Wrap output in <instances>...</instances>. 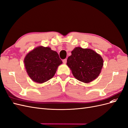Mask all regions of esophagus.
<instances>
[{
  "label": "esophagus",
  "instance_id": "obj_1",
  "mask_svg": "<svg viewBox=\"0 0 128 128\" xmlns=\"http://www.w3.org/2000/svg\"><path fill=\"white\" fill-rule=\"evenodd\" d=\"M62 61H63L64 64H66V62H67V59H64V60H62Z\"/></svg>",
  "mask_w": 128,
  "mask_h": 128
}]
</instances>
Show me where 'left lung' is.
Here are the masks:
<instances>
[{"instance_id": "obj_1", "label": "left lung", "mask_w": 128, "mask_h": 128, "mask_svg": "<svg viewBox=\"0 0 128 128\" xmlns=\"http://www.w3.org/2000/svg\"><path fill=\"white\" fill-rule=\"evenodd\" d=\"M103 62L102 56L92 50L77 47L72 51L67 64L77 80L88 83L99 76Z\"/></svg>"}]
</instances>
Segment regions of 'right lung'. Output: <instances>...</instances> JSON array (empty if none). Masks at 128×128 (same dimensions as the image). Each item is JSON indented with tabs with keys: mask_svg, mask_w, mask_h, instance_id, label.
Listing matches in <instances>:
<instances>
[{
	"mask_svg": "<svg viewBox=\"0 0 128 128\" xmlns=\"http://www.w3.org/2000/svg\"><path fill=\"white\" fill-rule=\"evenodd\" d=\"M24 62L32 80L42 83L52 78L62 61L56 52L50 48L39 46L27 54Z\"/></svg>",
	"mask_w": 128,
	"mask_h": 128,
	"instance_id": "1",
	"label": "right lung"
}]
</instances>
